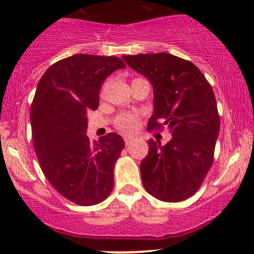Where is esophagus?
Instances as JSON below:
<instances>
[{
    "instance_id": "34e87169",
    "label": "esophagus",
    "mask_w": 254,
    "mask_h": 254,
    "mask_svg": "<svg viewBox=\"0 0 254 254\" xmlns=\"http://www.w3.org/2000/svg\"><path fill=\"white\" fill-rule=\"evenodd\" d=\"M124 141H126V145L128 146L130 145V142L132 141V137H126L124 138Z\"/></svg>"
}]
</instances>
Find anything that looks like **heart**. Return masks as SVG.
Here are the masks:
<instances>
[{
  "mask_svg": "<svg viewBox=\"0 0 254 254\" xmlns=\"http://www.w3.org/2000/svg\"><path fill=\"white\" fill-rule=\"evenodd\" d=\"M117 127L124 132H132L138 127V119L131 114H126L117 120Z\"/></svg>",
  "mask_w": 254,
  "mask_h": 254,
  "instance_id": "1",
  "label": "heart"
}]
</instances>
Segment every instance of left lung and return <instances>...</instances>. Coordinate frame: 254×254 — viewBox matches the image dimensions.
Segmentation results:
<instances>
[{
  "mask_svg": "<svg viewBox=\"0 0 254 254\" xmlns=\"http://www.w3.org/2000/svg\"><path fill=\"white\" fill-rule=\"evenodd\" d=\"M122 59L153 86L147 128L166 126L173 135L166 145L148 140L140 163L142 184L156 199L183 201L198 190L213 163L220 120L212 86L193 63L168 53Z\"/></svg>",
  "mask_w": 254,
  "mask_h": 254,
  "instance_id": "obj_1",
  "label": "left lung"
}]
</instances>
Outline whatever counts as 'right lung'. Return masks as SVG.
Returning a JSON list of instances; mask_svg holds the SVG:
<instances>
[{
	"mask_svg": "<svg viewBox=\"0 0 254 254\" xmlns=\"http://www.w3.org/2000/svg\"><path fill=\"white\" fill-rule=\"evenodd\" d=\"M126 69L115 56L77 54L48 67L31 106L35 154L53 187L81 206L105 200L114 187V167L124 147L120 134L91 141L87 112L99 107L103 80Z\"/></svg>",
	"mask_w": 254,
	"mask_h": 254,
	"instance_id": "add662e5",
	"label": "right lung"
}]
</instances>
